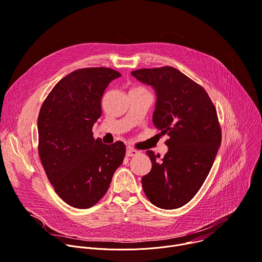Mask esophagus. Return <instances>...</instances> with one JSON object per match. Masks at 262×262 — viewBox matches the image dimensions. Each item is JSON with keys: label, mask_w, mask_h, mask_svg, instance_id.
<instances>
[{"label": "esophagus", "mask_w": 262, "mask_h": 262, "mask_svg": "<svg viewBox=\"0 0 262 262\" xmlns=\"http://www.w3.org/2000/svg\"><path fill=\"white\" fill-rule=\"evenodd\" d=\"M126 155H127L128 157H134V156L139 155V151L136 150V149H134V148H132V147H128V148H127V151H126Z\"/></svg>", "instance_id": "esophagus-1"}]
</instances>
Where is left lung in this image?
Wrapping results in <instances>:
<instances>
[{
	"label": "left lung",
	"instance_id": "1",
	"mask_svg": "<svg viewBox=\"0 0 262 262\" xmlns=\"http://www.w3.org/2000/svg\"><path fill=\"white\" fill-rule=\"evenodd\" d=\"M131 74L154 89L152 123L169 136L162 160L146 151L151 169L142 177V188L152 204L173 210L195 196L214 164L222 138L217 111L204 89L173 67Z\"/></svg>",
	"mask_w": 262,
	"mask_h": 262
}]
</instances>
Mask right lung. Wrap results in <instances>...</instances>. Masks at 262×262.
Here are the masks:
<instances>
[{"mask_svg":"<svg viewBox=\"0 0 262 262\" xmlns=\"http://www.w3.org/2000/svg\"><path fill=\"white\" fill-rule=\"evenodd\" d=\"M121 74L111 68H83L62 78L38 116L39 156L57 194L69 205L89 208L106 193L123 163L124 142L104 144L93 137L101 99Z\"/></svg>","mask_w":262,"mask_h":262,"instance_id":"obj_1","label":"right lung"}]
</instances>
